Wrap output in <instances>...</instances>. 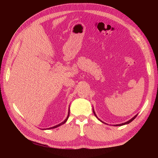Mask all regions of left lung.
<instances>
[{
    "label": "left lung",
    "instance_id": "8db88e82",
    "mask_svg": "<svg viewBox=\"0 0 158 158\" xmlns=\"http://www.w3.org/2000/svg\"><path fill=\"white\" fill-rule=\"evenodd\" d=\"M93 111H94V114H95V117H96L98 118V117H97V115H96V114H95V112H94V109H93ZM137 115H138V114H136V115L135 116V117H134L133 118H132L131 119V120H129V121H128L127 122H125V123H122V124H119V125H114V126H122V125H127V124H128V123H130L131 122H132L133 120H134V119H135L136 117H137ZM99 119V118H98ZM100 121H101V122H102V123H103V121H102L101 120H99Z\"/></svg>",
    "mask_w": 158,
    "mask_h": 158
}]
</instances>
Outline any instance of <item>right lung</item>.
Masks as SVG:
<instances>
[{
	"mask_svg": "<svg viewBox=\"0 0 158 158\" xmlns=\"http://www.w3.org/2000/svg\"><path fill=\"white\" fill-rule=\"evenodd\" d=\"M69 114H70V111H69V114H68V116H67V117H66V118L65 119V120L63 121V122H62L61 123H60V124H59V125H56V126H55V127H51V128H47V129H52V128H56V127H59V126H60V125H63L64 123H65L66 122V121L68 120V118H69Z\"/></svg>",
	"mask_w": 158,
	"mask_h": 158,
	"instance_id": "right-lung-1",
	"label": "right lung"
}]
</instances>
